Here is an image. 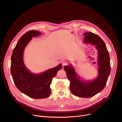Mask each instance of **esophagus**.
Listing matches in <instances>:
<instances>
[{
  "mask_svg": "<svg viewBox=\"0 0 122 122\" xmlns=\"http://www.w3.org/2000/svg\"><path fill=\"white\" fill-rule=\"evenodd\" d=\"M62 64L63 66H65L68 64V62L66 60H62Z\"/></svg>",
  "mask_w": 122,
  "mask_h": 122,
  "instance_id": "1",
  "label": "esophagus"
}]
</instances>
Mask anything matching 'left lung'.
Wrapping results in <instances>:
<instances>
[{"mask_svg":"<svg viewBox=\"0 0 122 122\" xmlns=\"http://www.w3.org/2000/svg\"><path fill=\"white\" fill-rule=\"evenodd\" d=\"M83 42L95 46L98 51V75L92 81H81L74 67L70 65L64 68L70 81V90L77 97L88 98L93 97L104 89L111 72L110 57L106 45L101 38L92 32H86Z\"/></svg>","mask_w":122,"mask_h":122,"instance_id":"obj_1","label":"left lung"}]
</instances>
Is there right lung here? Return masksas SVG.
Listing matches in <instances>:
<instances>
[{"instance_id": "add662e5", "label": "right lung", "mask_w": 122, "mask_h": 122, "mask_svg": "<svg viewBox=\"0 0 122 122\" xmlns=\"http://www.w3.org/2000/svg\"><path fill=\"white\" fill-rule=\"evenodd\" d=\"M41 34V32L34 30L24 34L17 43L11 59V74L16 87L22 93L35 99L49 97L51 92L50 86L52 78L62 68L60 63L57 67L43 73L34 74L25 67L23 61L25 48L32 37Z\"/></svg>"}]
</instances>
